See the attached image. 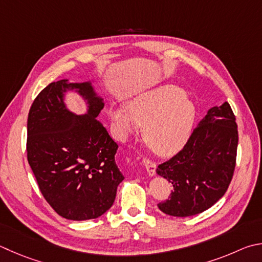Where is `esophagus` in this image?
I'll return each instance as SVG.
<instances>
[{"mask_svg": "<svg viewBox=\"0 0 262 262\" xmlns=\"http://www.w3.org/2000/svg\"><path fill=\"white\" fill-rule=\"evenodd\" d=\"M143 164L145 166L146 172H147V174H149V177H154V175L156 174V168H157L156 163H154V161L150 160V159L144 158L143 159Z\"/></svg>", "mask_w": 262, "mask_h": 262, "instance_id": "34e87169", "label": "esophagus"}]
</instances>
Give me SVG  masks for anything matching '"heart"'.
<instances>
[{
    "label": "heart",
    "instance_id": "1",
    "mask_svg": "<svg viewBox=\"0 0 262 262\" xmlns=\"http://www.w3.org/2000/svg\"><path fill=\"white\" fill-rule=\"evenodd\" d=\"M184 92L165 84L130 99L126 108L112 107L108 117L119 139L144 127V140L160 157L173 156L188 141L194 121V106Z\"/></svg>",
    "mask_w": 262,
    "mask_h": 262
}]
</instances>
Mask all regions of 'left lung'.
<instances>
[{"label": "left lung", "instance_id": "obj_1", "mask_svg": "<svg viewBox=\"0 0 262 262\" xmlns=\"http://www.w3.org/2000/svg\"><path fill=\"white\" fill-rule=\"evenodd\" d=\"M238 130L229 103L210 108L183 149L160 164L157 174L173 184L167 201L158 204L173 216L206 211L226 193L236 166Z\"/></svg>", "mask_w": 262, "mask_h": 262}]
</instances>
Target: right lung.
<instances>
[{
  "label": "right lung",
  "instance_id": "1",
  "mask_svg": "<svg viewBox=\"0 0 262 262\" xmlns=\"http://www.w3.org/2000/svg\"><path fill=\"white\" fill-rule=\"evenodd\" d=\"M68 90H75L88 102L85 115L66 107ZM103 107L92 82L59 80L37 95L28 112V164L46 201L69 220L103 215L125 179L115 160L118 144L96 119Z\"/></svg>",
  "mask_w": 262,
  "mask_h": 262
}]
</instances>
